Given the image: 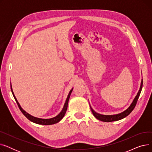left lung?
Wrapping results in <instances>:
<instances>
[{"mask_svg": "<svg viewBox=\"0 0 152 152\" xmlns=\"http://www.w3.org/2000/svg\"><path fill=\"white\" fill-rule=\"evenodd\" d=\"M142 86H143V79H142V81H141L140 89H139V91L138 93L136 95V96L135 97L134 99L133 100V101L131 103V104L130 105V106L128 108H127L126 110L123 111V112H121L120 113H118V114H116V115H105L99 114V113H97L96 111H95L93 110V108L91 107L90 103H89L90 108H91V110L92 111V113L93 115L95 118H96L97 119H99V120L103 121V122L116 121L120 120V119H122L124 118L125 117L127 116L132 112V111L134 110L135 105H136L137 102L138 100V99L139 97V95L140 94V92H141V91H142Z\"/></svg>", "mask_w": 152, "mask_h": 152, "instance_id": "1", "label": "left lung"}]
</instances>
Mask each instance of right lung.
Returning <instances> with one entry per match:
<instances>
[{
    "label": "right lung",
    "mask_w": 152,
    "mask_h": 152,
    "mask_svg": "<svg viewBox=\"0 0 152 152\" xmlns=\"http://www.w3.org/2000/svg\"><path fill=\"white\" fill-rule=\"evenodd\" d=\"M10 87H11V91H12V94L13 95V97L15 98V100L16 101V102H17V103L18 104V106L20 108V110H21V111L22 112V113L25 115L29 120H30L31 121L33 122L34 123H36V124H42V125H51V124H56L58 123L61 119L64 117V116H65V113H66V111L67 110V108H68V101H69V97H70V95L72 92V91H73V89L72 88L71 89V91H69L68 96H67V98H66V100L65 101V104H64V106H63V108L62 109V110L60 111V113L57 115L56 116L53 117V118H49V119H42V118H37V117H34L33 116H32L31 115H29V113H28L26 111H25V110H24L20 106V103H18L17 98H16V97L14 95V93H13V91L12 90V84H10Z\"/></svg>",
    "instance_id": "add662e5"
}]
</instances>
